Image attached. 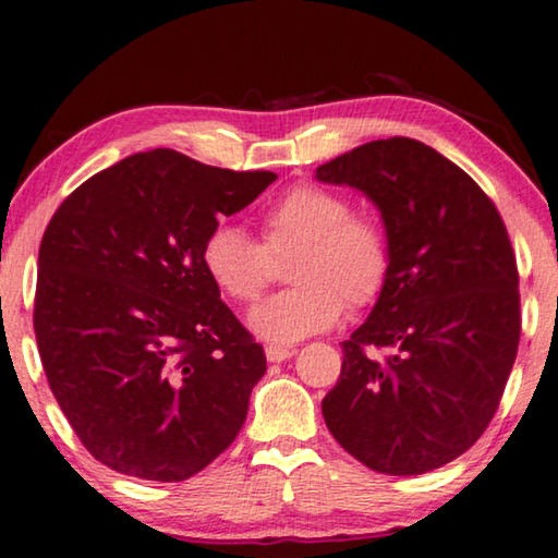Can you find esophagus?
<instances>
[{
    "label": "esophagus",
    "instance_id": "34e87169",
    "mask_svg": "<svg viewBox=\"0 0 558 558\" xmlns=\"http://www.w3.org/2000/svg\"><path fill=\"white\" fill-rule=\"evenodd\" d=\"M264 353H267L269 363H281L294 355V349H287V345H267V351Z\"/></svg>",
    "mask_w": 558,
    "mask_h": 558
}]
</instances>
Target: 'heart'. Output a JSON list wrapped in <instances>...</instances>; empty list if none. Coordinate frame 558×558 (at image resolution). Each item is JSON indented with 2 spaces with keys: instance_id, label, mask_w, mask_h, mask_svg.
<instances>
[{
  "instance_id": "1",
  "label": "heart",
  "mask_w": 558,
  "mask_h": 558,
  "mask_svg": "<svg viewBox=\"0 0 558 558\" xmlns=\"http://www.w3.org/2000/svg\"><path fill=\"white\" fill-rule=\"evenodd\" d=\"M299 246L289 279L294 289L252 308V333L269 345H294L339 324L345 301L361 308L386 289L390 244L371 217L353 215L343 195L318 185H296L264 215V244L240 225L219 222L207 232L199 264L217 291L250 304L267 287L271 259Z\"/></svg>"
}]
</instances>
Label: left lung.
Wrapping results in <instances>:
<instances>
[{"mask_svg":"<svg viewBox=\"0 0 558 558\" xmlns=\"http://www.w3.org/2000/svg\"><path fill=\"white\" fill-rule=\"evenodd\" d=\"M378 207L390 274L341 343V378L322 400L345 452L383 474L460 458L495 417L517 359L519 274L497 207L430 145L388 138L316 168Z\"/></svg>","mask_w":558,"mask_h":558,"instance_id":"8db88e82","label":"left lung"}]
</instances>
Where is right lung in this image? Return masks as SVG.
Masks as SVG:
<instances>
[{
	"instance_id": "add662e5",
	"label": "right lung",
	"mask_w": 558,
	"mask_h": 558,
	"mask_svg": "<svg viewBox=\"0 0 558 558\" xmlns=\"http://www.w3.org/2000/svg\"><path fill=\"white\" fill-rule=\"evenodd\" d=\"M274 180L158 148L96 172L53 213L36 345L73 433L106 468L182 482L240 435L267 359L199 250Z\"/></svg>"
}]
</instances>
